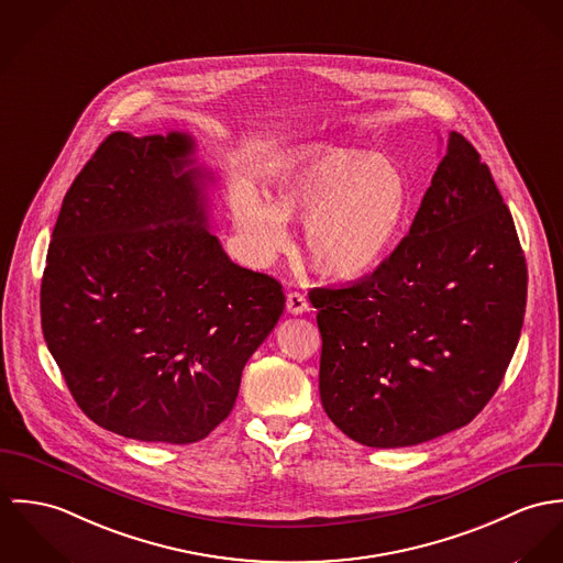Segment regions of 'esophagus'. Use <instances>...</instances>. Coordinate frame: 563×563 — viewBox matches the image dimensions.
<instances>
[{"label": "esophagus", "mask_w": 563, "mask_h": 563, "mask_svg": "<svg viewBox=\"0 0 563 563\" xmlns=\"http://www.w3.org/2000/svg\"><path fill=\"white\" fill-rule=\"evenodd\" d=\"M287 311L291 312V314H302V312L309 311V300L302 294L291 291L287 296Z\"/></svg>", "instance_id": "34e87169"}]
</instances>
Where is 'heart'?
<instances>
[{"instance_id": "b5f03b06", "label": "heart", "mask_w": 563, "mask_h": 563, "mask_svg": "<svg viewBox=\"0 0 563 563\" xmlns=\"http://www.w3.org/2000/svg\"><path fill=\"white\" fill-rule=\"evenodd\" d=\"M265 194L242 189L233 213L244 242L261 261L289 242L287 220L302 218L312 265L332 278L372 272L397 242L410 209L401 168L358 148L309 142L265 173Z\"/></svg>"}]
</instances>
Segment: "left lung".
<instances>
[{"mask_svg":"<svg viewBox=\"0 0 563 563\" xmlns=\"http://www.w3.org/2000/svg\"><path fill=\"white\" fill-rule=\"evenodd\" d=\"M319 395L345 437L412 446L471 423L520 339L527 263L475 146L449 133L408 235L374 272L309 294Z\"/></svg>","mask_w":563,"mask_h":563,"instance_id":"8db88e82","label":"left lung"}]
</instances>
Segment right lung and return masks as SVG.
Returning a JSON list of instances; mask_svg holds the SVG:
<instances>
[{
    "mask_svg": "<svg viewBox=\"0 0 563 563\" xmlns=\"http://www.w3.org/2000/svg\"><path fill=\"white\" fill-rule=\"evenodd\" d=\"M188 133H110L66 191L41 323L66 386L103 430L189 444L233 410L285 309L278 280L207 229Z\"/></svg>",
    "mask_w": 563,
    "mask_h": 563,
    "instance_id": "obj_1",
    "label": "right lung"
}]
</instances>
